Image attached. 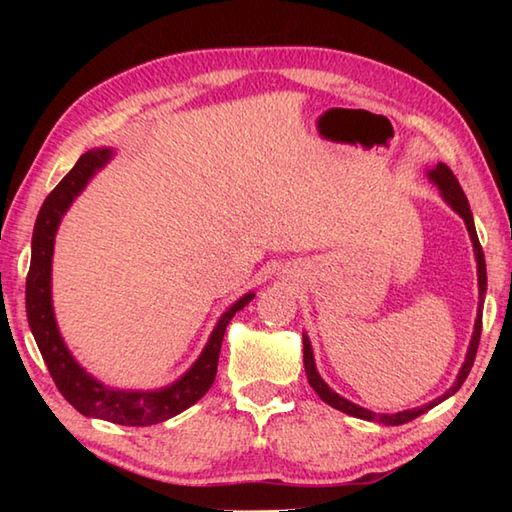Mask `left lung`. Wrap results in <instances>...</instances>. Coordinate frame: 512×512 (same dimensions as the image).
<instances>
[{
	"instance_id": "8db88e82",
	"label": "left lung",
	"mask_w": 512,
	"mask_h": 512,
	"mask_svg": "<svg viewBox=\"0 0 512 512\" xmlns=\"http://www.w3.org/2000/svg\"><path fill=\"white\" fill-rule=\"evenodd\" d=\"M427 178L433 184H436L440 195H442V200L447 202L451 209L464 220L466 231H469V237H471V242H473V253H475V262H477V286H480V301H477V317H475V328H473L469 350H466V358H464V363L460 367L458 376H455V383L447 391H444L442 396L427 402V405H422V407H413V409H405V411H398V413H376V411H369L365 407L354 405L352 400L339 396L328 383H325V380L321 378V374L317 372V363H314V354H312V345H310L308 334H303V367H306L310 387L317 391L319 398L323 402H328L330 407L347 413V416L369 420V422H380V424H385V427H396V424H405V422H409L413 418L422 416V413H427L429 409H433L436 405H440L442 400L451 398L455 391L462 387L466 376H469V372H471L473 361H475V354H477V345H480V334H482V310H484V297H486V262H484V250L480 246V239H477V231H475V222H473V213H471L469 200H466V195H464V191L460 187L458 178L453 176V171L447 165H444V162H438L436 167L429 169L427 171Z\"/></svg>"
}]
</instances>
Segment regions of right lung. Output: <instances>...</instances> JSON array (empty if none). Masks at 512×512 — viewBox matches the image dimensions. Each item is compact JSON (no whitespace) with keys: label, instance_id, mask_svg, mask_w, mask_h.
Returning a JSON list of instances; mask_svg holds the SVG:
<instances>
[{"label":"right lung","instance_id":"add662e5","mask_svg":"<svg viewBox=\"0 0 512 512\" xmlns=\"http://www.w3.org/2000/svg\"><path fill=\"white\" fill-rule=\"evenodd\" d=\"M114 158L112 147H94L76 160L54 191L43 202L32 233L30 270L26 277V312L30 332L35 336L43 363L57 383L63 398L88 418H101L107 422L125 424V427H149V424L165 422L178 416L184 409L195 405L206 391L211 389L217 374V358L226 332L235 312L246 308L253 301L255 292H246L228 308L206 341L202 354L176 383L160 389H116L96 380L90 372L76 363V358L65 345L59 332L52 308V255L54 237H57L63 215L68 213L72 202L79 198L90 180L107 162Z\"/></svg>","mask_w":512,"mask_h":512}]
</instances>
